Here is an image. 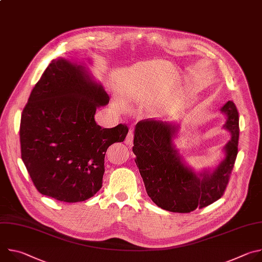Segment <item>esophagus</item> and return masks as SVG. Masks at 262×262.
<instances>
[{
  "label": "esophagus",
  "mask_w": 262,
  "mask_h": 262,
  "mask_svg": "<svg viewBox=\"0 0 262 262\" xmlns=\"http://www.w3.org/2000/svg\"><path fill=\"white\" fill-rule=\"evenodd\" d=\"M133 142H134V129L130 128L129 132H128V134H127V136H126L125 144L132 146V145H133Z\"/></svg>",
  "instance_id": "obj_1"
}]
</instances>
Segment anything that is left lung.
Listing matches in <instances>:
<instances>
[{"label":"left lung","instance_id":"1","mask_svg":"<svg viewBox=\"0 0 262 262\" xmlns=\"http://www.w3.org/2000/svg\"><path fill=\"white\" fill-rule=\"evenodd\" d=\"M231 133L226 144V158L212 172L197 176L185 167L172 144L177 127L167 122L145 119L137 123L133 152L150 199L161 208L188 213L219 200L227 188L238 152V112L232 101L222 107Z\"/></svg>","mask_w":262,"mask_h":262}]
</instances>
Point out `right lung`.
<instances>
[{
    "instance_id": "1",
    "label": "right lung",
    "mask_w": 262,
    "mask_h": 262,
    "mask_svg": "<svg viewBox=\"0 0 262 262\" xmlns=\"http://www.w3.org/2000/svg\"><path fill=\"white\" fill-rule=\"evenodd\" d=\"M107 102L82 66L64 59L50 63L30 94L19 127L21 160L40 194L74 203L100 190L106 149L128 133L126 124H96V107Z\"/></svg>"
}]
</instances>
